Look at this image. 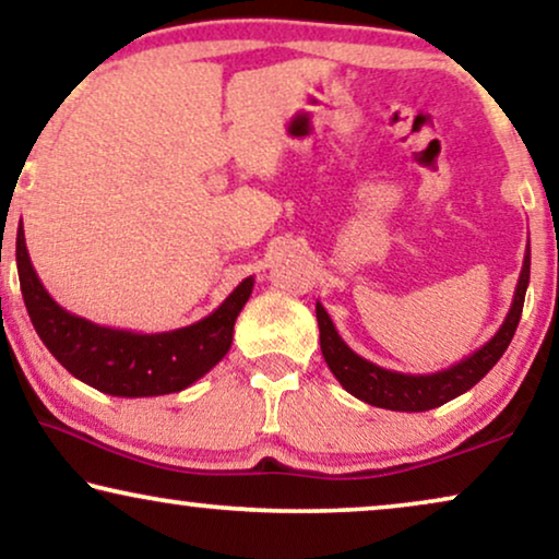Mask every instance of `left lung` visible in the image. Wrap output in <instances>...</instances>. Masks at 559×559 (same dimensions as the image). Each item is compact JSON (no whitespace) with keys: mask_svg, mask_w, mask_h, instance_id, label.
Instances as JSON below:
<instances>
[{"mask_svg":"<svg viewBox=\"0 0 559 559\" xmlns=\"http://www.w3.org/2000/svg\"><path fill=\"white\" fill-rule=\"evenodd\" d=\"M530 247H526L514 300H511L507 320H503L493 338L484 343L478 350H473L471 356H465L463 361L435 373H400L366 361V358L346 346V341L335 331L331 316H328L323 305L316 302L320 350H323L328 369L333 371V377L341 381V386L348 394L371 404V407L394 412H427L455 400V396L468 392L471 386H476L493 369L496 361L503 356V350L509 348L511 338H514L519 318H522L526 287H530Z\"/></svg>","mask_w":559,"mask_h":559,"instance_id":"1","label":"left lung"}]
</instances>
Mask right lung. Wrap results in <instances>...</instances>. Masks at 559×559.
Returning <instances> with one entry per match:
<instances>
[{
    "label": "right lung",
    "instance_id": "obj_1",
    "mask_svg": "<svg viewBox=\"0 0 559 559\" xmlns=\"http://www.w3.org/2000/svg\"><path fill=\"white\" fill-rule=\"evenodd\" d=\"M17 272L29 320L50 354L83 384L111 396H159L195 384L228 354L236 318L254 289V277H247L211 316L193 325L134 333L91 323L60 308L29 262L22 224Z\"/></svg>",
    "mask_w": 559,
    "mask_h": 559
}]
</instances>
